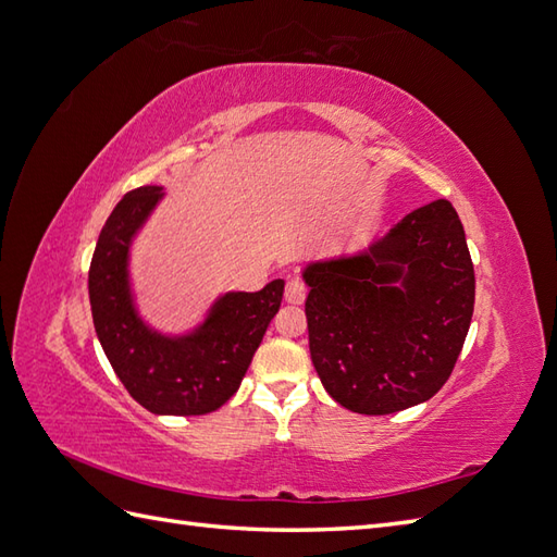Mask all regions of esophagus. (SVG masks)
Instances as JSON below:
<instances>
[{
    "label": "esophagus",
    "instance_id": "34e87169",
    "mask_svg": "<svg viewBox=\"0 0 557 557\" xmlns=\"http://www.w3.org/2000/svg\"><path fill=\"white\" fill-rule=\"evenodd\" d=\"M306 284L301 280H289L287 282V289H284V301L294 304V306H301L306 301Z\"/></svg>",
    "mask_w": 557,
    "mask_h": 557
}]
</instances>
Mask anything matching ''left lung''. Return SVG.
Instances as JSON below:
<instances>
[{"label":"left lung","instance_id":"8db88e82","mask_svg":"<svg viewBox=\"0 0 557 557\" xmlns=\"http://www.w3.org/2000/svg\"><path fill=\"white\" fill-rule=\"evenodd\" d=\"M308 346L327 394L360 416L430 400L456 368L474 268L454 206L408 213L363 251L304 268Z\"/></svg>","mask_w":557,"mask_h":557}]
</instances>
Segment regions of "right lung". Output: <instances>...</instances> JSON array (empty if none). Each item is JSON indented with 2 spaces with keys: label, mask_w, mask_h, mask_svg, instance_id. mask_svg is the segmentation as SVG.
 <instances>
[{
  "label": "right lung",
  "mask_w": 557,
  "mask_h": 557,
  "mask_svg": "<svg viewBox=\"0 0 557 557\" xmlns=\"http://www.w3.org/2000/svg\"><path fill=\"white\" fill-rule=\"evenodd\" d=\"M161 199L163 187H139L111 211L89 263V306L103 354L139 406L153 416H206L239 389L280 310L284 280L218 296L185 334L153 330L135 306L131 247Z\"/></svg>",
  "instance_id": "1"
}]
</instances>
